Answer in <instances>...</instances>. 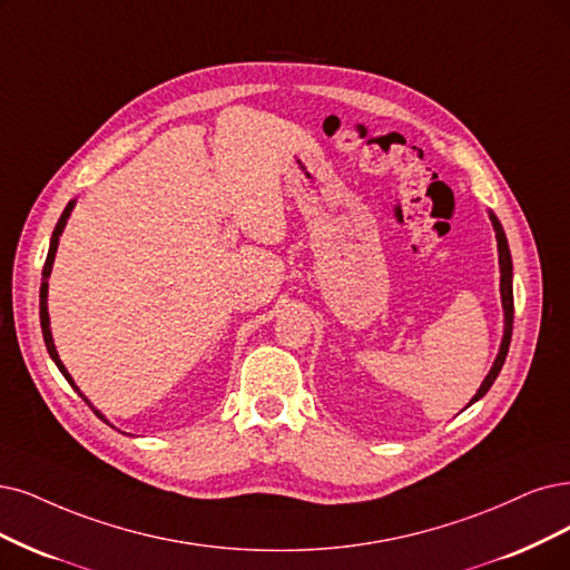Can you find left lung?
Segmentation results:
<instances>
[{
	"label": "left lung",
	"mask_w": 570,
	"mask_h": 570,
	"mask_svg": "<svg viewBox=\"0 0 570 570\" xmlns=\"http://www.w3.org/2000/svg\"><path fill=\"white\" fill-rule=\"evenodd\" d=\"M489 218L493 223V229H495V242H498V265H500V301H502V314H504V326H502V341H500V350H498V356L495 362L489 371V375L483 377V383L479 385L476 394L470 399V404L465 409H470L474 402H479V399L487 394L491 390V385L495 383V377L504 364V356H508V350H510V341H512V324H514V293H512V253H510V246H508V237H504V229L498 220V216L493 214V210H489Z\"/></svg>",
	"instance_id": "1"
}]
</instances>
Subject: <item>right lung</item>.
<instances>
[{"instance_id": "right-lung-1", "label": "right lung", "mask_w": 570, "mask_h": 570, "mask_svg": "<svg viewBox=\"0 0 570 570\" xmlns=\"http://www.w3.org/2000/svg\"><path fill=\"white\" fill-rule=\"evenodd\" d=\"M75 204H77V199H70L68 202V206H66V210H62V216L58 218V223H56V229H53V235H51V244H49V256H47V263H45V269H41V286H39V322H41V333H45V343H47V350H49V356L53 360V364L58 366V371L66 375V381L72 385V390L83 399V402H87L102 420H105V415L89 402L87 396H83V392L77 387V383L72 381V375L68 373V368H66V364L60 362V356H58V352H56V345H53V335H51V322H49V305H47V301H49V277H51V269H53V261H56V250H58V242H60V235H62V229H66V225H68V218H70V214H72V208H75ZM105 423H108V420H105Z\"/></svg>"}]
</instances>
